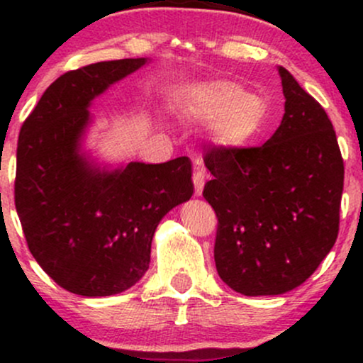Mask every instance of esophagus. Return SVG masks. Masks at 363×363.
I'll list each match as a JSON object with an SVG mask.
<instances>
[{
  "label": "esophagus",
  "instance_id": "34e87169",
  "mask_svg": "<svg viewBox=\"0 0 363 363\" xmlns=\"http://www.w3.org/2000/svg\"><path fill=\"white\" fill-rule=\"evenodd\" d=\"M193 182H194V194L201 196L203 187H205V170L196 169L193 174Z\"/></svg>",
  "mask_w": 363,
  "mask_h": 363
}]
</instances>
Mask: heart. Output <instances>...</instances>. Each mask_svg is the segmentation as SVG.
I'll use <instances>...</instances> for the list:
<instances>
[{
    "label": "heart",
    "instance_id": "1",
    "mask_svg": "<svg viewBox=\"0 0 363 363\" xmlns=\"http://www.w3.org/2000/svg\"><path fill=\"white\" fill-rule=\"evenodd\" d=\"M184 116L210 123L211 138L225 148H240L261 135L268 121L264 101L227 80L199 82L187 86L179 101Z\"/></svg>",
    "mask_w": 363,
    "mask_h": 363
}]
</instances>
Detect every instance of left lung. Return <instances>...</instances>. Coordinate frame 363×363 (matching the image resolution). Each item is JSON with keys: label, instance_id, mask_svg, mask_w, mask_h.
I'll return each mask as SVG.
<instances>
[{"label": "left lung", "instance_id": "8db88e82", "mask_svg": "<svg viewBox=\"0 0 363 363\" xmlns=\"http://www.w3.org/2000/svg\"><path fill=\"white\" fill-rule=\"evenodd\" d=\"M285 114L262 147L206 152L203 196L218 218L215 264L232 290L281 295L302 285L336 242L343 158L326 111L278 66Z\"/></svg>", "mask_w": 363, "mask_h": 363}]
</instances>
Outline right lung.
Returning <instances> with one entry per match:
<instances>
[{"label": "right lung", "instance_id": "right-lung-1", "mask_svg": "<svg viewBox=\"0 0 363 363\" xmlns=\"http://www.w3.org/2000/svg\"><path fill=\"white\" fill-rule=\"evenodd\" d=\"M147 62L102 61L65 73L20 129L15 206L28 249L57 285L83 297L138 283L160 220L194 191L187 157L102 167L83 150L94 99Z\"/></svg>", "mask_w": 363, "mask_h": 363}]
</instances>
